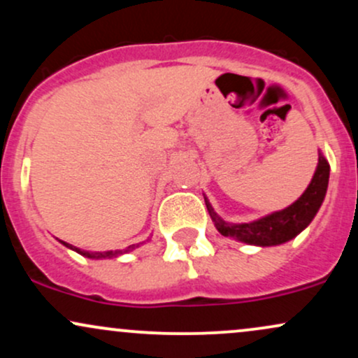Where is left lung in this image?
<instances>
[{
  "instance_id": "left-lung-1",
  "label": "left lung",
  "mask_w": 358,
  "mask_h": 358,
  "mask_svg": "<svg viewBox=\"0 0 358 358\" xmlns=\"http://www.w3.org/2000/svg\"><path fill=\"white\" fill-rule=\"evenodd\" d=\"M328 178H330V165L327 158L318 151V165L315 175L303 195L294 203L282 210L273 212L261 219L248 222V224H232L217 215L213 207L205 199L207 210L210 213L213 225L222 236L244 242V244L259 245V248H271V245L285 244L294 239L299 232H303L322 207L324 195H327Z\"/></svg>"
}]
</instances>
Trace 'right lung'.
I'll return each mask as SVG.
<instances>
[{"instance_id": "1", "label": "right lung", "mask_w": 358, "mask_h": 358, "mask_svg": "<svg viewBox=\"0 0 358 358\" xmlns=\"http://www.w3.org/2000/svg\"><path fill=\"white\" fill-rule=\"evenodd\" d=\"M59 242H60V244H64L65 248L76 250L77 254H80V256L89 257V259H110V257H117V256H122V254L131 252V250H134L136 248H139V244H133V245H129V248H126V249H122V250H106V252H89V250H82V249H79V248H76V245L69 244V242H64V241H60V239H59Z\"/></svg>"}]
</instances>
